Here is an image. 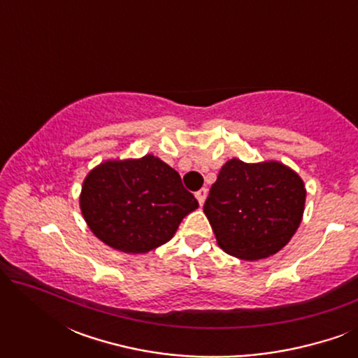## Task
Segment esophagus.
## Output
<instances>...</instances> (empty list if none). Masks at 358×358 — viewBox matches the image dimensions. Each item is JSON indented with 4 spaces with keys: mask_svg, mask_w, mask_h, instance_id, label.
<instances>
[{
    "mask_svg": "<svg viewBox=\"0 0 358 358\" xmlns=\"http://www.w3.org/2000/svg\"><path fill=\"white\" fill-rule=\"evenodd\" d=\"M207 194H208V190L207 189H200L197 194H195V197H197V200H199V203L200 205H203V202H205V199H207Z\"/></svg>",
    "mask_w": 358,
    "mask_h": 358,
    "instance_id": "esophagus-1",
    "label": "esophagus"
}]
</instances>
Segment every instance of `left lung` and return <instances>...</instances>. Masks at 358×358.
<instances>
[{
	"label": "left lung",
	"instance_id": "left-lung-1",
	"mask_svg": "<svg viewBox=\"0 0 358 358\" xmlns=\"http://www.w3.org/2000/svg\"><path fill=\"white\" fill-rule=\"evenodd\" d=\"M306 189L280 161L222 166L203 205L218 246L229 256L259 261L287 246L300 227Z\"/></svg>",
	"mask_w": 358,
	"mask_h": 358
}]
</instances>
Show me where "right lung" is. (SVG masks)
<instances>
[{"mask_svg":"<svg viewBox=\"0 0 358 358\" xmlns=\"http://www.w3.org/2000/svg\"><path fill=\"white\" fill-rule=\"evenodd\" d=\"M199 202L178 171L153 155L107 159L83 182L80 208L96 238L127 254H145L168 243Z\"/></svg>","mask_w":358,"mask_h":358,"instance_id":"add662e5","label":"right lung"}]
</instances>
